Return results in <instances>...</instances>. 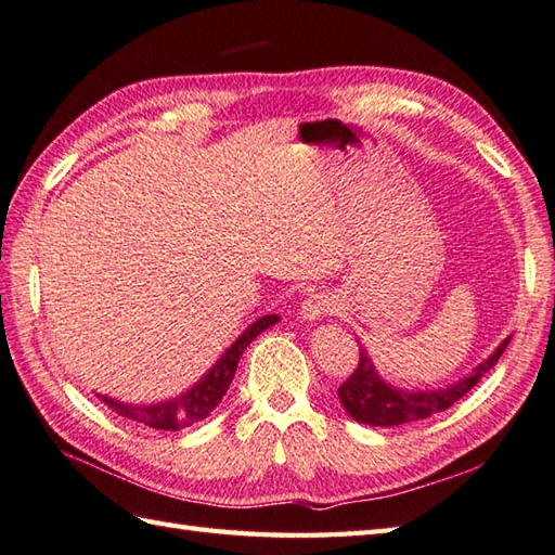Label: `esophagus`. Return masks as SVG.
Returning <instances> with one entry per match:
<instances>
[{"label":"esophagus","instance_id":"1","mask_svg":"<svg viewBox=\"0 0 555 555\" xmlns=\"http://www.w3.org/2000/svg\"><path fill=\"white\" fill-rule=\"evenodd\" d=\"M332 313H337V301L335 297H332L330 292H313L309 294V299H304L301 304V311L299 315L304 320H309V323H313V320H323Z\"/></svg>","mask_w":555,"mask_h":555}]
</instances>
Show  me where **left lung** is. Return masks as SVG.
I'll return each instance as SVG.
<instances>
[{"instance_id": "obj_1", "label": "left lung", "mask_w": 555, "mask_h": 555, "mask_svg": "<svg viewBox=\"0 0 555 555\" xmlns=\"http://www.w3.org/2000/svg\"><path fill=\"white\" fill-rule=\"evenodd\" d=\"M513 335L503 339L496 351L479 363L470 375L453 382V385L439 387V389H399L382 379L375 371V363L367 351L361 347L359 365H356L353 375L337 389V397L356 423L371 425V427H393L405 425L415 421H425V417L447 411L459 399H463L479 379H482L491 367L506 351Z\"/></svg>"}]
</instances>
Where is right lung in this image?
<instances>
[{"label": "right lung", "instance_id": "right-lung-1", "mask_svg": "<svg viewBox=\"0 0 555 555\" xmlns=\"http://www.w3.org/2000/svg\"><path fill=\"white\" fill-rule=\"evenodd\" d=\"M278 320L280 315L275 313L258 318L256 323H251L235 341L230 344L225 353L211 365V371H208L199 382H194L188 391H182L176 399L142 405V403H126V401L111 399L106 393H94V397L122 417H130V421H138L154 429H170V433H178L182 427H190L194 423L204 421V417H208V413L223 401L230 382L235 377L240 356L258 335H261L263 330L273 327Z\"/></svg>", "mask_w": 555, "mask_h": 555}]
</instances>
